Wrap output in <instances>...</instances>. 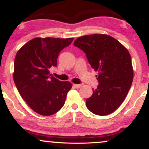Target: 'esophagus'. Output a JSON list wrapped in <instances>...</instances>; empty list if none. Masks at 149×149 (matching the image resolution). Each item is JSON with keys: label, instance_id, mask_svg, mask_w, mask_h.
<instances>
[{"label": "esophagus", "instance_id": "1", "mask_svg": "<svg viewBox=\"0 0 149 149\" xmlns=\"http://www.w3.org/2000/svg\"><path fill=\"white\" fill-rule=\"evenodd\" d=\"M73 87L76 88H80L82 87L81 84H73Z\"/></svg>", "mask_w": 149, "mask_h": 149}]
</instances>
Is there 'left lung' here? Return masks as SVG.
<instances>
[{
  "instance_id": "left-lung-1",
  "label": "left lung",
  "mask_w": 149,
  "mask_h": 149,
  "mask_svg": "<svg viewBox=\"0 0 149 149\" xmlns=\"http://www.w3.org/2000/svg\"><path fill=\"white\" fill-rule=\"evenodd\" d=\"M73 44L85 53L89 64L98 71L99 85L86 100L87 108L96 115L111 113L123 102L132 83L130 54L120 42L105 34L79 37Z\"/></svg>"
}]
</instances>
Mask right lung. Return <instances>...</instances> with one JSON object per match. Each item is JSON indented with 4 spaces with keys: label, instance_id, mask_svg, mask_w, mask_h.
Segmentation results:
<instances>
[{
    "label": "right lung",
    "instance_id": "1",
    "mask_svg": "<svg viewBox=\"0 0 149 149\" xmlns=\"http://www.w3.org/2000/svg\"><path fill=\"white\" fill-rule=\"evenodd\" d=\"M73 38H36L18 51L15 59L13 78L20 95L32 110L42 116L59 111L72 85L49 74L57 66L59 52Z\"/></svg>",
    "mask_w": 149,
    "mask_h": 149
}]
</instances>
